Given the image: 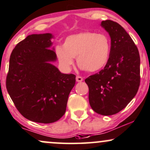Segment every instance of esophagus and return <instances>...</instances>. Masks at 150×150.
Segmentation results:
<instances>
[{
    "label": "esophagus",
    "mask_w": 150,
    "mask_h": 150,
    "mask_svg": "<svg viewBox=\"0 0 150 150\" xmlns=\"http://www.w3.org/2000/svg\"><path fill=\"white\" fill-rule=\"evenodd\" d=\"M76 81L77 82H81L83 81V78L81 76H79V75H77L76 77Z\"/></svg>",
    "instance_id": "obj_1"
}]
</instances>
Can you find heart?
<instances>
[{
    "instance_id": "heart-1",
    "label": "heart",
    "mask_w": 150,
    "mask_h": 150,
    "mask_svg": "<svg viewBox=\"0 0 150 150\" xmlns=\"http://www.w3.org/2000/svg\"><path fill=\"white\" fill-rule=\"evenodd\" d=\"M111 51V40L105 33L83 31L68 36L63 48L57 47L55 54L60 66L68 70L76 57L77 64L90 73L99 71L108 64Z\"/></svg>"
}]
</instances>
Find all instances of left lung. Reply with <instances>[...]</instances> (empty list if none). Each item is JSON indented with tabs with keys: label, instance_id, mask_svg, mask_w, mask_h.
<instances>
[{
	"label": "left lung",
	"instance_id": "left-lung-1",
	"mask_svg": "<svg viewBox=\"0 0 150 150\" xmlns=\"http://www.w3.org/2000/svg\"><path fill=\"white\" fill-rule=\"evenodd\" d=\"M101 26L110 36V59L103 69L88 77L85 82L93 110L109 116L123 110L138 92L140 59L136 45L121 25L105 20Z\"/></svg>",
	"mask_w": 150,
	"mask_h": 150
}]
</instances>
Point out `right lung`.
<instances>
[{"instance_id":"obj_1","label":"right lung","mask_w":150,"mask_h":150,"mask_svg":"<svg viewBox=\"0 0 150 150\" xmlns=\"http://www.w3.org/2000/svg\"><path fill=\"white\" fill-rule=\"evenodd\" d=\"M51 33L32 34L21 41L10 58L6 88L18 111L38 123L57 122L66 112L75 75L61 73L50 64L57 60L50 50Z\"/></svg>"}]
</instances>
